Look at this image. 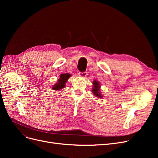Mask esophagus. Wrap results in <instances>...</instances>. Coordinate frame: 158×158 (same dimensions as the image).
I'll return each mask as SVG.
<instances>
[{"instance_id": "obj_1", "label": "esophagus", "mask_w": 158, "mask_h": 158, "mask_svg": "<svg viewBox=\"0 0 158 158\" xmlns=\"http://www.w3.org/2000/svg\"><path fill=\"white\" fill-rule=\"evenodd\" d=\"M88 75V73L87 72H83V73H79V76H81V77L85 78V76Z\"/></svg>"}]
</instances>
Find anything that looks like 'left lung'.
Instances as JSON below:
<instances>
[{
  "instance_id": "1",
  "label": "left lung",
  "mask_w": 158,
  "mask_h": 158,
  "mask_svg": "<svg viewBox=\"0 0 158 158\" xmlns=\"http://www.w3.org/2000/svg\"><path fill=\"white\" fill-rule=\"evenodd\" d=\"M93 84H94V88L92 89V93L95 95V96L102 98V95H101V94L99 93L100 85H99V82H97L96 80H94L93 82Z\"/></svg>"
}]
</instances>
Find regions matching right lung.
<instances>
[{
  "label": "right lung",
  "mask_w": 158,
  "mask_h": 158,
  "mask_svg": "<svg viewBox=\"0 0 158 158\" xmlns=\"http://www.w3.org/2000/svg\"><path fill=\"white\" fill-rule=\"evenodd\" d=\"M70 76L71 75L70 74H62L60 76V78L59 79L58 82L52 86V89L54 90H60L62 88H64L65 87L66 82H67V80Z\"/></svg>",
  "instance_id": "right-lung-1"
}]
</instances>
